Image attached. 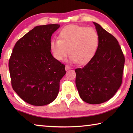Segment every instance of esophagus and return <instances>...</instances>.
Instances as JSON below:
<instances>
[{"mask_svg": "<svg viewBox=\"0 0 133 133\" xmlns=\"http://www.w3.org/2000/svg\"><path fill=\"white\" fill-rule=\"evenodd\" d=\"M70 69H71V67L69 66H68V65H66V67H65V69H66V70H69Z\"/></svg>", "mask_w": 133, "mask_h": 133, "instance_id": "1", "label": "esophagus"}]
</instances>
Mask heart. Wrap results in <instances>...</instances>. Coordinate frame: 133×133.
<instances>
[{"label": "heart", "mask_w": 133, "mask_h": 133, "mask_svg": "<svg viewBox=\"0 0 133 133\" xmlns=\"http://www.w3.org/2000/svg\"><path fill=\"white\" fill-rule=\"evenodd\" d=\"M98 43V35L94 28L69 25L60 31L58 39L51 40L50 47L58 60H62L70 52L71 62L85 64L95 55Z\"/></svg>", "instance_id": "1"}]
</instances>
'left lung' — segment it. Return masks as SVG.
I'll use <instances>...</instances> for the list:
<instances>
[{"instance_id":"obj_1","label":"left lung","mask_w":133,"mask_h":133,"mask_svg":"<svg viewBox=\"0 0 133 133\" xmlns=\"http://www.w3.org/2000/svg\"><path fill=\"white\" fill-rule=\"evenodd\" d=\"M93 23L99 37L98 49L88 63L75 70L76 85L84 102L97 104L110 100L120 88L125 58L116 37Z\"/></svg>"}]
</instances>
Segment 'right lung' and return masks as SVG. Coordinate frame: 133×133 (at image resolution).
Segmentation results:
<instances>
[{
    "mask_svg": "<svg viewBox=\"0 0 133 133\" xmlns=\"http://www.w3.org/2000/svg\"><path fill=\"white\" fill-rule=\"evenodd\" d=\"M60 24L36 26L15 44L9 61L13 89L33 105L50 104L57 96L64 64L53 57L50 43Z\"/></svg>",
    "mask_w": 133,
    "mask_h": 133,
    "instance_id": "right-lung-1",
    "label": "right lung"
}]
</instances>
